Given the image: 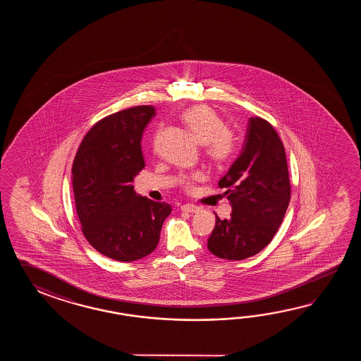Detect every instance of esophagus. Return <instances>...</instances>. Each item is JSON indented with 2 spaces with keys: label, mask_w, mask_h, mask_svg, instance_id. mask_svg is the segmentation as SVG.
Instances as JSON below:
<instances>
[{
  "label": "esophagus",
  "mask_w": 361,
  "mask_h": 361,
  "mask_svg": "<svg viewBox=\"0 0 361 361\" xmlns=\"http://www.w3.org/2000/svg\"><path fill=\"white\" fill-rule=\"evenodd\" d=\"M182 212L197 213V212H200V207L197 205H193V204H184V205H182Z\"/></svg>",
  "instance_id": "esophagus-1"
}]
</instances>
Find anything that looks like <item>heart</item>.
I'll return each instance as SVG.
<instances>
[{
	"mask_svg": "<svg viewBox=\"0 0 361 361\" xmlns=\"http://www.w3.org/2000/svg\"><path fill=\"white\" fill-rule=\"evenodd\" d=\"M184 123L201 145H205L207 154L213 161L222 164L233 151V135L213 108L193 106L187 108L182 115ZM199 173L184 177L183 184L191 187L193 180L200 179Z\"/></svg>",
	"mask_w": 361,
	"mask_h": 361,
	"instance_id": "1",
	"label": "heart"
}]
</instances>
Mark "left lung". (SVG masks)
Wrapping results in <instances>:
<instances>
[{"label": "left lung", "instance_id": "8db88e82", "mask_svg": "<svg viewBox=\"0 0 361 361\" xmlns=\"http://www.w3.org/2000/svg\"><path fill=\"white\" fill-rule=\"evenodd\" d=\"M218 185L227 190L232 214H215L207 249L230 261L253 257L271 243L290 201L285 148L269 121L249 118L241 154Z\"/></svg>", "mask_w": 361, "mask_h": 361}]
</instances>
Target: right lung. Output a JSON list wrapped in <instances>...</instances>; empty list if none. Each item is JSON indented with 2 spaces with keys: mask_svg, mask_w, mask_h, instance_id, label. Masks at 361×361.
Segmentation results:
<instances>
[{
  "mask_svg": "<svg viewBox=\"0 0 361 361\" xmlns=\"http://www.w3.org/2000/svg\"><path fill=\"white\" fill-rule=\"evenodd\" d=\"M156 115L152 106L123 109L95 123L82 139L72 166L77 215L89 244L111 259L131 262L152 253L171 213L134 191L143 169L142 137Z\"/></svg>",
  "mask_w": 361,
  "mask_h": 361,
  "instance_id": "add662e5",
  "label": "right lung"
}]
</instances>
